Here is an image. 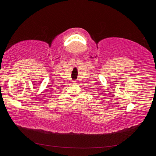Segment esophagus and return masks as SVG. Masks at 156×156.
I'll list each match as a JSON object with an SVG mask.
<instances>
[{
    "label": "esophagus",
    "instance_id": "obj_1",
    "mask_svg": "<svg viewBox=\"0 0 156 156\" xmlns=\"http://www.w3.org/2000/svg\"><path fill=\"white\" fill-rule=\"evenodd\" d=\"M73 84H77V82H76V81H73Z\"/></svg>",
    "mask_w": 156,
    "mask_h": 156
}]
</instances>
